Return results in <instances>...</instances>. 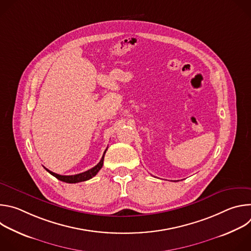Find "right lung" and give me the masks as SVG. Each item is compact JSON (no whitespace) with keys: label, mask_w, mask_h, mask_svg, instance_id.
I'll use <instances>...</instances> for the list:
<instances>
[{"label":"right lung","mask_w":251,"mask_h":251,"mask_svg":"<svg viewBox=\"0 0 251 251\" xmlns=\"http://www.w3.org/2000/svg\"><path fill=\"white\" fill-rule=\"evenodd\" d=\"M107 150V149H106ZM106 150L100 160V162L93 168H91L90 170L86 171V172H83V173H80V174H77V175H73V176H61V175H58V174H55L50 170H48L47 168H45L50 175H52L53 176H55L56 178H58L59 181L61 182H64V183H68V184H75V183H79V182H84V181H87L89 180V178L93 177L94 176H96V174L99 172V170L102 168L103 166V161H104V155L106 153Z\"/></svg>","instance_id":"1"}]
</instances>
